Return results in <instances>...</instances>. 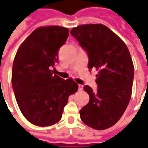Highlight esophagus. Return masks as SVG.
Segmentation results:
<instances>
[{
	"label": "esophagus",
	"mask_w": 148,
	"mask_h": 148,
	"mask_svg": "<svg viewBox=\"0 0 148 148\" xmlns=\"http://www.w3.org/2000/svg\"><path fill=\"white\" fill-rule=\"evenodd\" d=\"M83 85H81V84H79V91L83 90Z\"/></svg>",
	"instance_id": "esophagus-1"
}]
</instances>
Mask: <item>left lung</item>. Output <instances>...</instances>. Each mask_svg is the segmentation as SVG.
Wrapping results in <instances>:
<instances>
[{
  "label": "left lung",
  "instance_id": "8db88e82",
  "mask_svg": "<svg viewBox=\"0 0 148 148\" xmlns=\"http://www.w3.org/2000/svg\"><path fill=\"white\" fill-rule=\"evenodd\" d=\"M89 57L88 69H96L97 90H83L90 96L79 111L84 124L106 130L120 119L130 101L134 67L128 47L114 32L102 24H86L70 31Z\"/></svg>",
  "mask_w": 148,
  "mask_h": 148
}]
</instances>
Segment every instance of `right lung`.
Instances as JSON below:
<instances>
[{"label":"right lung","instance_id":"obj_1","mask_svg":"<svg viewBox=\"0 0 148 148\" xmlns=\"http://www.w3.org/2000/svg\"><path fill=\"white\" fill-rule=\"evenodd\" d=\"M69 29L40 26L18 49L13 62L12 83L20 111L29 123L49 126L59 122L69 97L78 90L73 79L54 74L58 51L69 36Z\"/></svg>","mask_w":148,"mask_h":148}]
</instances>
